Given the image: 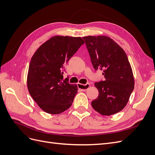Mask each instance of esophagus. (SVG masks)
<instances>
[{
  "instance_id": "1",
  "label": "esophagus",
  "mask_w": 155,
  "mask_h": 155,
  "mask_svg": "<svg viewBox=\"0 0 155 155\" xmlns=\"http://www.w3.org/2000/svg\"><path fill=\"white\" fill-rule=\"evenodd\" d=\"M78 87L79 89H80V90H81L82 91H86L88 90V88L90 87V84L87 83V84H85V85H82V84L78 83Z\"/></svg>"
}]
</instances>
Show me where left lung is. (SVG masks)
<instances>
[{
    "label": "left lung",
    "instance_id": "left-lung-1",
    "mask_svg": "<svg viewBox=\"0 0 155 155\" xmlns=\"http://www.w3.org/2000/svg\"><path fill=\"white\" fill-rule=\"evenodd\" d=\"M83 38L94 68L102 70L105 79L95 83L99 96L91 105L101 115L114 114L125 107L134 87L133 70L127 56L109 37L86 36Z\"/></svg>",
    "mask_w": 155,
    "mask_h": 155
}]
</instances>
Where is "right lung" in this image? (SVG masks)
I'll list each match as a JSON object with an SVG mask.
<instances>
[{"label": "right lung", "mask_w": 155, "mask_h": 155, "mask_svg": "<svg viewBox=\"0 0 155 155\" xmlns=\"http://www.w3.org/2000/svg\"><path fill=\"white\" fill-rule=\"evenodd\" d=\"M85 43L80 37L56 35L41 45L31 59L27 76L30 94L41 109L58 114L72 105L77 85L63 79L64 66Z\"/></svg>", "instance_id": "obj_1"}]
</instances>
